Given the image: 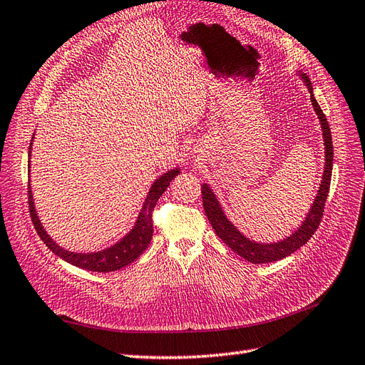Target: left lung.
Segmentation results:
<instances>
[{"label":"left lung","instance_id":"1","mask_svg":"<svg viewBox=\"0 0 365 365\" xmlns=\"http://www.w3.org/2000/svg\"><path fill=\"white\" fill-rule=\"evenodd\" d=\"M297 73L304 80L305 86L308 88V92H310L312 105L314 108L317 118H319V121H321L324 146H325V166H324L322 180L319 185V190H317L316 199L312 205L310 211H308L305 220L302 222V225L299 227L292 236H288L287 239L280 240V242L262 244V242L250 240L228 220V217L225 216V212H223L220 203L216 197V194H214L212 190L210 188V185L208 183L202 185V200H203L205 214H207V217L212 225L214 231H216V235L223 242H225V244L232 251H235V253H237L240 257H244L251 264L276 262V260L289 256L292 253H294L297 248L305 245L307 242L310 240V237L314 235L317 227H319L322 214H324L327 195H329V190H330L331 168H333V142H331L330 126H329V121H327V118L324 115L321 106L317 105V101L313 96V88H312L310 80H308L305 73H302V72H297Z\"/></svg>","mask_w":365,"mask_h":365}]
</instances>
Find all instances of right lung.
Masks as SVG:
<instances>
[{
    "label": "right lung",
    "mask_w": 365,
    "mask_h": 365,
    "mask_svg": "<svg viewBox=\"0 0 365 365\" xmlns=\"http://www.w3.org/2000/svg\"><path fill=\"white\" fill-rule=\"evenodd\" d=\"M32 142H34V137L31 140V146H29V158H31ZM29 173H31V160H29ZM179 173H180V168H174V170H170L158 177L146 195L142 211H140L133 230H130L123 239H120L117 244L110 245L101 251H93V253H73V251L60 247L57 242H55L48 232H46V230L41 225L38 214H36L35 205H34L31 182H29V191L27 192H29V211H31L34 227L36 232H38L41 240L46 244V247H48L52 253L60 256L63 260H66V262L83 269H89V272H98V273L117 272V269H121L123 267L129 265L130 262H134V260L148 248L149 242L153 239V231H154L153 210L155 207L157 200L160 199V195L166 191L168 186H170L174 177Z\"/></svg>",
    "instance_id": "add662e5"
}]
</instances>
